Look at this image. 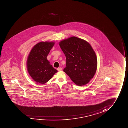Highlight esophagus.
Returning <instances> with one entry per match:
<instances>
[{"label":"esophagus","mask_w":128,"mask_h":128,"mask_svg":"<svg viewBox=\"0 0 128 128\" xmlns=\"http://www.w3.org/2000/svg\"><path fill=\"white\" fill-rule=\"evenodd\" d=\"M57 70H58V71H61L62 70V68L61 67H60V68H57Z\"/></svg>","instance_id":"esophagus-1"}]
</instances>
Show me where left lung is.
Here are the masks:
<instances>
[{
    "label": "left lung",
    "instance_id": "left-lung-1",
    "mask_svg": "<svg viewBox=\"0 0 128 128\" xmlns=\"http://www.w3.org/2000/svg\"><path fill=\"white\" fill-rule=\"evenodd\" d=\"M59 45L66 57V66L63 71L78 86L88 84L96 73L98 63L90 44L73 36L61 40Z\"/></svg>",
    "mask_w": 128,
    "mask_h": 128
}]
</instances>
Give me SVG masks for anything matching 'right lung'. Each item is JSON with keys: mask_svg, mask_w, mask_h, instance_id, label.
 I'll return each mask as SVG.
<instances>
[{"mask_svg": "<svg viewBox=\"0 0 128 128\" xmlns=\"http://www.w3.org/2000/svg\"><path fill=\"white\" fill-rule=\"evenodd\" d=\"M54 42H42L32 48L26 60L28 74L36 82L44 84L58 71L53 67L47 56L54 45Z\"/></svg>", "mask_w": 128, "mask_h": 128, "instance_id": "add662e5", "label": "right lung"}]
</instances>
